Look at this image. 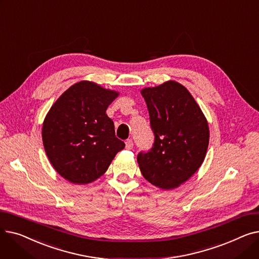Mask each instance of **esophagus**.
<instances>
[{"label": "esophagus", "instance_id": "esophagus-1", "mask_svg": "<svg viewBox=\"0 0 259 259\" xmlns=\"http://www.w3.org/2000/svg\"><path fill=\"white\" fill-rule=\"evenodd\" d=\"M126 149H128V150H131V149L133 148V142H132V140H127L126 141Z\"/></svg>", "mask_w": 259, "mask_h": 259}]
</instances>
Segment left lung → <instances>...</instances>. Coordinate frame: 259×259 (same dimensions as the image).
<instances>
[{
	"label": "left lung",
	"mask_w": 259,
	"mask_h": 259,
	"mask_svg": "<svg viewBox=\"0 0 259 259\" xmlns=\"http://www.w3.org/2000/svg\"><path fill=\"white\" fill-rule=\"evenodd\" d=\"M152 148L138 154L144 178L161 189L179 187L198 170L209 145V127L199 106L181 84L169 80L145 88Z\"/></svg>",
	"instance_id": "left-lung-1"
}]
</instances>
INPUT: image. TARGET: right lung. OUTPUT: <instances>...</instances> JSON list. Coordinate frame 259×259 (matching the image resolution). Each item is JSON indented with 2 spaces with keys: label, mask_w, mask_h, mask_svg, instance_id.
<instances>
[{
  "label": "right lung",
  "mask_w": 259,
  "mask_h": 259,
  "mask_svg": "<svg viewBox=\"0 0 259 259\" xmlns=\"http://www.w3.org/2000/svg\"><path fill=\"white\" fill-rule=\"evenodd\" d=\"M118 93L83 80L66 90L50 108L43 124L46 154L53 168L73 184L102 176L125 143L115 137L106 114Z\"/></svg>",
  "instance_id": "obj_1"
}]
</instances>
